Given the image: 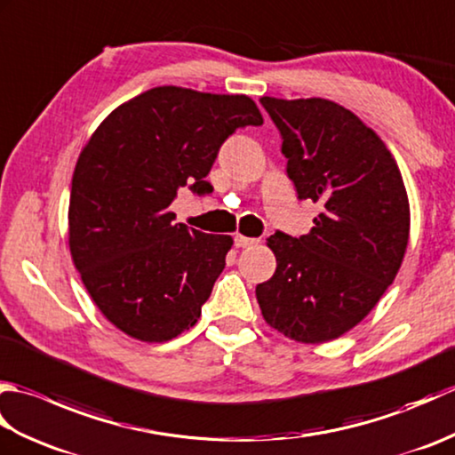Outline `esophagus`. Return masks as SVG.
<instances>
[{"label": "esophagus", "instance_id": "obj_1", "mask_svg": "<svg viewBox=\"0 0 455 455\" xmlns=\"http://www.w3.org/2000/svg\"><path fill=\"white\" fill-rule=\"evenodd\" d=\"M256 243H258L256 238H248V236H243V235H236L235 236V246L236 248H246V246H252Z\"/></svg>", "mask_w": 455, "mask_h": 455}]
</instances>
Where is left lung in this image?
Here are the masks:
<instances>
[{
	"label": "left lung",
	"mask_w": 455,
	"mask_h": 455,
	"mask_svg": "<svg viewBox=\"0 0 455 455\" xmlns=\"http://www.w3.org/2000/svg\"><path fill=\"white\" fill-rule=\"evenodd\" d=\"M282 134L299 199L323 203L308 235L267 238L275 274L256 297L269 326L321 344L350 331L397 275L411 211L397 162L377 134L334 101L259 100Z\"/></svg>",
	"instance_id": "8db88e82"
}]
</instances>
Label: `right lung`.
Wrapping results in <instances>:
<instances>
[{"instance_id":"1","label":"right lung","mask_w":455,"mask_h":455,"mask_svg":"<svg viewBox=\"0 0 455 455\" xmlns=\"http://www.w3.org/2000/svg\"><path fill=\"white\" fill-rule=\"evenodd\" d=\"M264 123L246 95L162 85L119 105L76 164L70 252L103 316L137 340L168 342L197 323L233 238L176 222L180 188L209 196L219 148Z\"/></svg>"}]
</instances>
